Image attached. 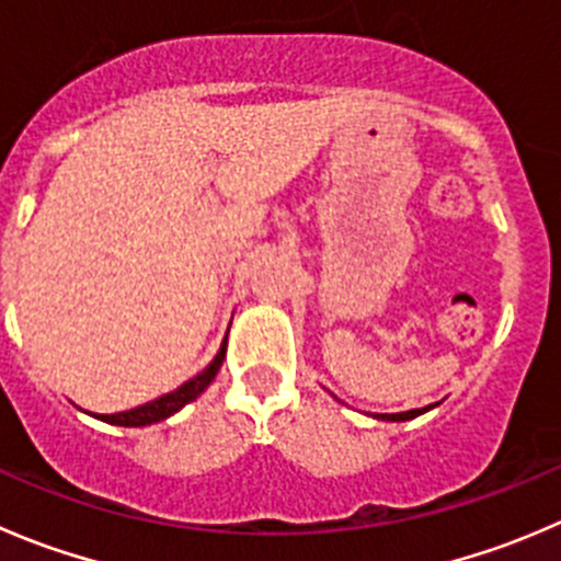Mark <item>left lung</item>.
I'll return each mask as SVG.
<instances>
[{"label": "left lung", "mask_w": 561, "mask_h": 561, "mask_svg": "<svg viewBox=\"0 0 561 561\" xmlns=\"http://www.w3.org/2000/svg\"><path fill=\"white\" fill-rule=\"evenodd\" d=\"M425 411H431V408H413V411H402V413H378L375 419H383V422H405V419H413Z\"/></svg>", "instance_id": "8db88e82"}]
</instances>
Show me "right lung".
Here are the masks:
<instances>
[{"instance_id":"add662e5","label":"right lung","mask_w":561,"mask_h":561,"mask_svg":"<svg viewBox=\"0 0 561 561\" xmlns=\"http://www.w3.org/2000/svg\"><path fill=\"white\" fill-rule=\"evenodd\" d=\"M225 353H227V340L221 342V347H219V353L214 356V362H210L203 373L194 375L192 380H186L183 386H178L175 391L156 397L153 402H145V405H139V408H130V411L106 413V416H98V419H103V422H108V425H119V427L156 425V422H161V419H167V416H172V413L181 411V408L188 405L192 400H197V397L208 389L210 380H214L216 373H219L221 362H225Z\"/></svg>"}]
</instances>
